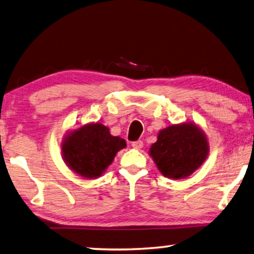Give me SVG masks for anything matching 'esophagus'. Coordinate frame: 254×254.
<instances>
[{"label": "esophagus", "mask_w": 254, "mask_h": 254, "mask_svg": "<svg viewBox=\"0 0 254 254\" xmlns=\"http://www.w3.org/2000/svg\"><path fill=\"white\" fill-rule=\"evenodd\" d=\"M132 147H133L134 149H141L143 147V142L141 141V140H138V141L132 142Z\"/></svg>", "instance_id": "esophagus-1"}]
</instances>
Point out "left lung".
I'll return each instance as SVG.
<instances>
[{"label":"left lung","instance_id":"left-lung-1","mask_svg":"<svg viewBox=\"0 0 254 254\" xmlns=\"http://www.w3.org/2000/svg\"><path fill=\"white\" fill-rule=\"evenodd\" d=\"M209 140L202 128L192 122L172 124L158 132L149 155L158 171L169 179H185L205 162Z\"/></svg>","mask_w":254,"mask_h":254}]
</instances>
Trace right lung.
I'll use <instances>...</instances> for the list:
<instances>
[{"instance_id":"add662e5","label":"right lung","mask_w":254,"mask_h":254,"mask_svg":"<svg viewBox=\"0 0 254 254\" xmlns=\"http://www.w3.org/2000/svg\"><path fill=\"white\" fill-rule=\"evenodd\" d=\"M126 147V140L112 135L109 127L98 122L68 131L60 143L65 164L85 179L103 176L116 154Z\"/></svg>"}]
</instances>
